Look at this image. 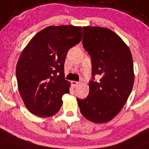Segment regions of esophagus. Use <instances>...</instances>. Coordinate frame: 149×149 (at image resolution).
<instances>
[{
	"instance_id": "34e87169",
	"label": "esophagus",
	"mask_w": 149,
	"mask_h": 149,
	"mask_svg": "<svg viewBox=\"0 0 149 149\" xmlns=\"http://www.w3.org/2000/svg\"><path fill=\"white\" fill-rule=\"evenodd\" d=\"M79 83H80V82H79V81H71V84H72V85L73 86V87H77V86L79 84Z\"/></svg>"
}]
</instances>
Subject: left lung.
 <instances>
[{
  "instance_id": "8db88e82",
  "label": "left lung",
  "mask_w": 149,
  "mask_h": 149,
  "mask_svg": "<svg viewBox=\"0 0 149 149\" xmlns=\"http://www.w3.org/2000/svg\"><path fill=\"white\" fill-rule=\"evenodd\" d=\"M83 47L91 57L92 79L84 99L77 98L81 113L94 123L114 118L124 106L134 84L133 59L129 47L112 30L83 27ZM100 79L95 80V76Z\"/></svg>"
}]
</instances>
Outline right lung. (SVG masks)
Segmentation results:
<instances>
[{"label": "right lung", "instance_id": "add662e5", "mask_svg": "<svg viewBox=\"0 0 149 149\" xmlns=\"http://www.w3.org/2000/svg\"><path fill=\"white\" fill-rule=\"evenodd\" d=\"M82 38L81 27L48 26L33 37L20 54L16 67L18 90L26 108L46 118L57 113L62 97L69 93L64 77L68 51Z\"/></svg>", "mask_w": 149, "mask_h": 149}]
</instances>
